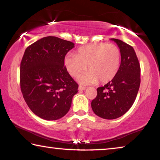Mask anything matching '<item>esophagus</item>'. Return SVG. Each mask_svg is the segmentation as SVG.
<instances>
[{"label":"esophagus","mask_w":160,"mask_h":160,"mask_svg":"<svg viewBox=\"0 0 160 160\" xmlns=\"http://www.w3.org/2000/svg\"><path fill=\"white\" fill-rule=\"evenodd\" d=\"M86 89V87H84V86H81L80 85L79 87H78V90H79V91H82V90H85Z\"/></svg>","instance_id":"34e87169"}]
</instances>
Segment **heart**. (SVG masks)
Masks as SVG:
<instances>
[{"label":"heart","mask_w":160,"mask_h":160,"mask_svg":"<svg viewBox=\"0 0 160 160\" xmlns=\"http://www.w3.org/2000/svg\"><path fill=\"white\" fill-rule=\"evenodd\" d=\"M121 51L114 44L97 43L78 48L75 54H67L64 64L68 72L77 78L85 71H89L78 78L82 84H92L99 80L107 83L114 78L120 66Z\"/></svg>","instance_id":"heart-1"}]
</instances>
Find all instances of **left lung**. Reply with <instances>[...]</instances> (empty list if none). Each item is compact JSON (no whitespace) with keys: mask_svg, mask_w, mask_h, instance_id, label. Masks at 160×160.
Segmentation results:
<instances>
[{"mask_svg":"<svg viewBox=\"0 0 160 160\" xmlns=\"http://www.w3.org/2000/svg\"><path fill=\"white\" fill-rule=\"evenodd\" d=\"M121 51V65L113 79L97 88V95L91 103L94 113L104 119H115L131 109L140 84V66L131 46L117 39Z\"/></svg>","mask_w":160,"mask_h":160,"instance_id":"obj_1","label":"left lung"}]
</instances>
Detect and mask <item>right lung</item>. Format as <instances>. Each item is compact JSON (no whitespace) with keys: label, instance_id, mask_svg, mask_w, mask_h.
Returning <instances> with one entry per match:
<instances>
[{"label":"right lung","instance_id":"add662e5","mask_svg":"<svg viewBox=\"0 0 160 160\" xmlns=\"http://www.w3.org/2000/svg\"><path fill=\"white\" fill-rule=\"evenodd\" d=\"M71 42L46 37L26 48L20 63L22 93L29 109L44 120L63 117L71 106L78 85L64 66Z\"/></svg>","mask_w":160,"mask_h":160}]
</instances>
